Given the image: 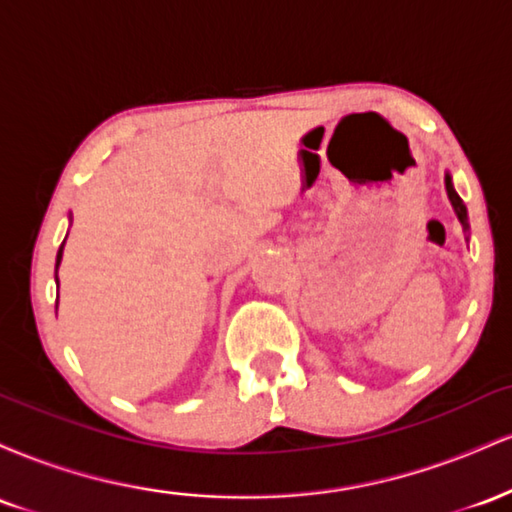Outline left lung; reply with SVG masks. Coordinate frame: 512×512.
Instances as JSON below:
<instances>
[{
	"mask_svg": "<svg viewBox=\"0 0 512 512\" xmlns=\"http://www.w3.org/2000/svg\"><path fill=\"white\" fill-rule=\"evenodd\" d=\"M445 190H448V199H450L452 209H455L457 221L462 223L464 238L469 240V216H467V207H464V202L460 199V195H457L455 187H452V175H450V173H445Z\"/></svg>",
	"mask_w": 512,
	"mask_h": 512,
	"instance_id": "left-lung-1",
	"label": "left lung"
}]
</instances>
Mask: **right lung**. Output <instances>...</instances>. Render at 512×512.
Segmentation results:
<instances>
[{
  "label": "right lung",
  "mask_w": 512,
  "mask_h": 512,
  "mask_svg": "<svg viewBox=\"0 0 512 512\" xmlns=\"http://www.w3.org/2000/svg\"><path fill=\"white\" fill-rule=\"evenodd\" d=\"M67 240V238H64ZM62 252H64V243L60 245V252H57V264H55V269H60V262H62ZM55 281H57V291H60V279H57V274H55ZM57 301H60V293H57Z\"/></svg>",
  "instance_id": "add662e5"
}]
</instances>
